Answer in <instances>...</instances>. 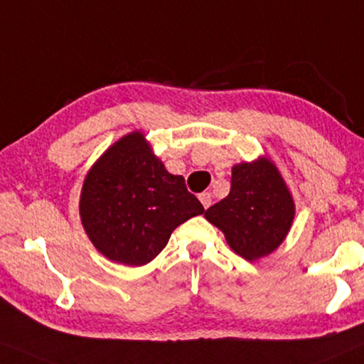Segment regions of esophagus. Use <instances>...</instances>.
Returning a JSON list of instances; mask_svg holds the SVG:
<instances>
[{
    "instance_id": "obj_1",
    "label": "esophagus",
    "mask_w": 364,
    "mask_h": 364,
    "mask_svg": "<svg viewBox=\"0 0 364 364\" xmlns=\"http://www.w3.org/2000/svg\"><path fill=\"white\" fill-rule=\"evenodd\" d=\"M199 200L200 203H203V205H204V209H208L210 204H213V197H210V194L209 192H203V194L199 196Z\"/></svg>"
}]
</instances>
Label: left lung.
<instances>
[{
	"label": "left lung",
	"instance_id": "8db88e82",
	"mask_svg": "<svg viewBox=\"0 0 364 364\" xmlns=\"http://www.w3.org/2000/svg\"><path fill=\"white\" fill-rule=\"evenodd\" d=\"M204 218L223 231L236 255L255 262L284 243L295 203L277 165L268 156H258L231 168L230 194L205 210Z\"/></svg>",
	"mask_w": 364,
	"mask_h": 364
}]
</instances>
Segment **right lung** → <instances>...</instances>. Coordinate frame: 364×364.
I'll return each mask as SVG.
<instances>
[{"label":"right lung","mask_w":364,"mask_h":364,"mask_svg":"<svg viewBox=\"0 0 364 364\" xmlns=\"http://www.w3.org/2000/svg\"><path fill=\"white\" fill-rule=\"evenodd\" d=\"M204 213L136 129L114 141L92 164L80 191L84 231L102 257L143 267L165 248L173 230Z\"/></svg>","instance_id":"add662e5"}]
</instances>
